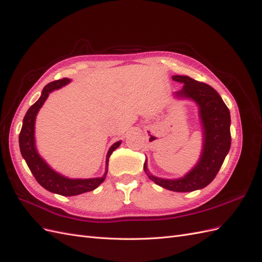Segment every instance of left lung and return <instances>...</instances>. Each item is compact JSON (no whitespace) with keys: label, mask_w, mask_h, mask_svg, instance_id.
Instances as JSON below:
<instances>
[{"label":"left lung","mask_w":262,"mask_h":262,"mask_svg":"<svg viewBox=\"0 0 262 262\" xmlns=\"http://www.w3.org/2000/svg\"><path fill=\"white\" fill-rule=\"evenodd\" d=\"M173 81L184 84L173 93L175 97L193 100L199 107L203 143L199 161L184 177L164 179L148 172L147 162L144 171L156 185L170 191L190 192L207 187L215 178L222 164L231 148V115L219 93L210 85L198 82L186 75H173Z\"/></svg>","instance_id":"8db88e82"}]
</instances>
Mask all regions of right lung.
<instances>
[{
    "label": "right lung",
    "mask_w": 262,
    "mask_h": 262,
    "mask_svg": "<svg viewBox=\"0 0 262 262\" xmlns=\"http://www.w3.org/2000/svg\"><path fill=\"white\" fill-rule=\"evenodd\" d=\"M71 82L69 78H63L47 84L41 92V96L31 106L24 117L23 126L19 133V148L21 156L27 163L28 167L33 173L39 185L42 186L45 189L50 192L71 196L77 195L84 192L92 191L96 189L102 181L105 180L107 171H108V162L109 157L113 154L114 150L121 144V141H118L114 145L110 146L107 157H106V169L104 176L97 178H89V179H72L64 177L61 173L53 170L50 166L47 164L43 158L39 155L36 148L35 141V122L36 117L39 109L42 107L46 99L48 98L49 94L55 90H60L61 87L68 85Z\"/></svg>",
    "instance_id": "right-lung-1"
}]
</instances>
